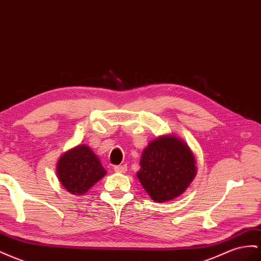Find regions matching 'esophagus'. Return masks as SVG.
Listing matches in <instances>:
<instances>
[{
	"label": "esophagus",
	"mask_w": 261,
	"mask_h": 261,
	"mask_svg": "<svg viewBox=\"0 0 261 261\" xmlns=\"http://www.w3.org/2000/svg\"><path fill=\"white\" fill-rule=\"evenodd\" d=\"M114 171H115V172H121V173H124V172L127 171V166H126V165L114 166Z\"/></svg>",
	"instance_id": "obj_1"
}]
</instances>
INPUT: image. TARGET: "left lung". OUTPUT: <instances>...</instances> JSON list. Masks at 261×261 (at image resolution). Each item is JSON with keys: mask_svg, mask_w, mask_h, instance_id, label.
Returning <instances> with one entry per match:
<instances>
[{"mask_svg": "<svg viewBox=\"0 0 261 261\" xmlns=\"http://www.w3.org/2000/svg\"><path fill=\"white\" fill-rule=\"evenodd\" d=\"M140 167L137 177L156 202L170 201L185 192L196 172L193 153L174 136H161L149 143Z\"/></svg>", "mask_w": 261, "mask_h": 261, "instance_id": "1", "label": "left lung"}]
</instances>
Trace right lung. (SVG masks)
<instances>
[{
	"instance_id": "obj_1",
	"label": "right lung",
	"mask_w": 261,
	"mask_h": 261,
	"mask_svg": "<svg viewBox=\"0 0 261 261\" xmlns=\"http://www.w3.org/2000/svg\"><path fill=\"white\" fill-rule=\"evenodd\" d=\"M107 171L94 152L80 145L62 154L57 164V175L68 192L81 195L102 179Z\"/></svg>"
}]
</instances>
